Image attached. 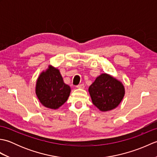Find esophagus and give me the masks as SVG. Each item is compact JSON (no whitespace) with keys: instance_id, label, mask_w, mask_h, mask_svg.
<instances>
[{"instance_id":"1","label":"esophagus","mask_w":157,"mask_h":157,"mask_svg":"<svg viewBox=\"0 0 157 157\" xmlns=\"http://www.w3.org/2000/svg\"><path fill=\"white\" fill-rule=\"evenodd\" d=\"M77 88H82V89H83V88H84V84H79V85H78L76 86Z\"/></svg>"}]
</instances>
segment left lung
Listing matches in <instances>:
<instances>
[{
	"label": "left lung",
	"instance_id": "obj_1",
	"mask_svg": "<svg viewBox=\"0 0 157 157\" xmlns=\"http://www.w3.org/2000/svg\"><path fill=\"white\" fill-rule=\"evenodd\" d=\"M88 91L93 104L101 111L116 108L125 94L121 82L106 73L98 76L90 86Z\"/></svg>",
	"mask_w": 157,
	"mask_h": 157
}]
</instances>
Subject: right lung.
<instances>
[{"mask_svg":"<svg viewBox=\"0 0 157 157\" xmlns=\"http://www.w3.org/2000/svg\"><path fill=\"white\" fill-rule=\"evenodd\" d=\"M71 92L65 84L59 71L52 66L40 75L36 83V93L40 102L49 109H56L67 101Z\"/></svg>","mask_w":157,"mask_h":157,"instance_id":"right-lung-1","label":"right lung"}]
</instances>
